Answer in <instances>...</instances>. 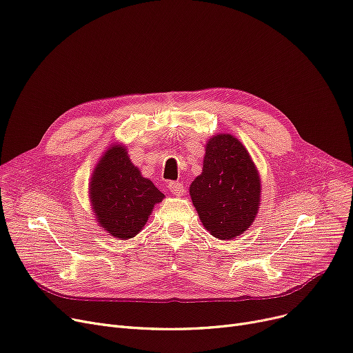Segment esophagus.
<instances>
[{"instance_id":"obj_1","label":"esophagus","mask_w":353,"mask_h":353,"mask_svg":"<svg viewBox=\"0 0 353 353\" xmlns=\"http://www.w3.org/2000/svg\"><path fill=\"white\" fill-rule=\"evenodd\" d=\"M167 188H168V190H170L176 196H181L183 193L186 192L185 186H183V183H180V181H170L167 185Z\"/></svg>"}]
</instances>
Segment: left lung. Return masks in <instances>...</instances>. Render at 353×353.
Listing matches in <instances>:
<instances>
[{
	"label": "left lung",
	"instance_id": "obj_1",
	"mask_svg": "<svg viewBox=\"0 0 353 353\" xmlns=\"http://www.w3.org/2000/svg\"><path fill=\"white\" fill-rule=\"evenodd\" d=\"M259 176L245 148L229 134L209 140L203 172L190 185L192 202L203 226L219 239L243 234L259 206Z\"/></svg>",
	"mask_w": 353,
	"mask_h": 353
}]
</instances>
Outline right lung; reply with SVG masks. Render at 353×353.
<instances>
[{
  "instance_id": "obj_1",
  "label": "right lung",
  "mask_w": 353,
  "mask_h": 353,
  "mask_svg": "<svg viewBox=\"0 0 353 353\" xmlns=\"http://www.w3.org/2000/svg\"><path fill=\"white\" fill-rule=\"evenodd\" d=\"M90 203L105 231L119 239L135 236L144 228L164 194L143 177L124 147L105 152L90 180Z\"/></svg>"
}]
</instances>
